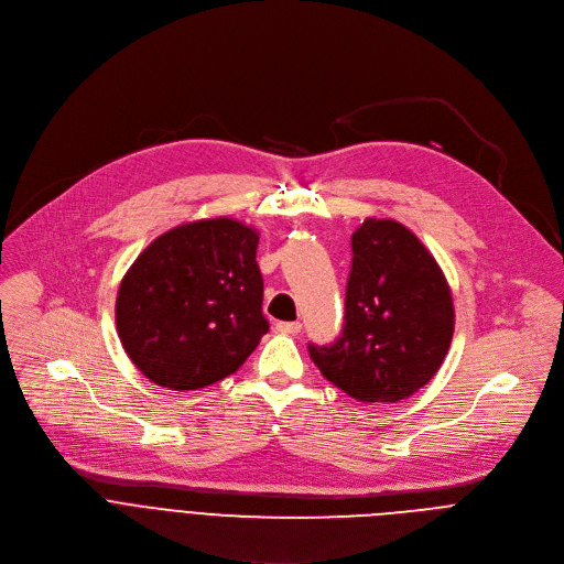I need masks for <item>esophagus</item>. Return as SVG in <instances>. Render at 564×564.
<instances>
[{"instance_id": "esophagus-1", "label": "esophagus", "mask_w": 564, "mask_h": 564, "mask_svg": "<svg viewBox=\"0 0 564 564\" xmlns=\"http://www.w3.org/2000/svg\"><path fill=\"white\" fill-rule=\"evenodd\" d=\"M302 329L300 323H275V332L280 334H297Z\"/></svg>"}]
</instances>
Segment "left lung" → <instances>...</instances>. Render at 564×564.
<instances>
[{
	"instance_id": "8db88e82",
	"label": "left lung",
	"mask_w": 564,
	"mask_h": 564,
	"mask_svg": "<svg viewBox=\"0 0 564 564\" xmlns=\"http://www.w3.org/2000/svg\"><path fill=\"white\" fill-rule=\"evenodd\" d=\"M343 334L308 345L323 377L356 401L397 403L442 367L455 308L444 271L403 224L367 217L351 235Z\"/></svg>"
}]
</instances>
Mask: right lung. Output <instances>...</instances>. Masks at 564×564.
<instances>
[{
    "label": "right lung",
    "instance_id": "right-lung-1",
    "mask_svg": "<svg viewBox=\"0 0 564 564\" xmlns=\"http://www.w3.org/2000/svg\"><path fill=\"white\" fill-rule=\"evenodd\" d=\"M260 235L230 217L181 224L124 273L116 332L143 377L167 390L213 386L253 354L269 321Z\"/></svg>",
    "mask_w": 564,
    "mask_h": 564
}]
</instances>
